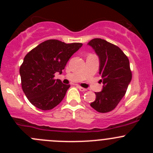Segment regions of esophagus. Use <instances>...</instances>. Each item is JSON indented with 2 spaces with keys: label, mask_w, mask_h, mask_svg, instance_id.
Returning <instances> with one entry per match:
<instances>
[{
  "label": "esophagus",
  "mask_w": 153,
  "mask_h": 153,
  "mask_svg": "<svg viewBox=\"0 0 153 153\" xmlns=\"http://www.w3.org/2000/svg\"><path fill=\"white\" fill-rule=\"evenodd\" d=\"M78 89H79V90L82 91V92H84V91H86V89H85V88L81 87V86H78Z\"/></svg>",
  "instance_id": "34e87169"
}]
</instances>
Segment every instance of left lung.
<instances>
[{"mask_svg":"<svg viewBox=\"0 0 153 153\" xmlns=\"http://www.w3.org/2000/svg\"><path fill=\"white\" fill-rule=\"evenodd\" d=\"M87 44L99 58L103 83L102 90L95 92V100L90 106L98 112H110L124 96L132 80L129 59L119 47L101 38H94Z\"/></svg>","mask_w":153,"mask_h":153,"instance_id":"1","label":"left lung"}]
</instances>
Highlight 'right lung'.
<instances>
[{
  "label": "right lung",
  "instance_id": "obj_1",
  "mask_svg": "<svg viewBox=\"0 0 153 153\" xmlns=\"http://www.w3.org/2000/svg\"><path fill=\"white\" fill-rule=\"evenodd\" d=\"M83 44L47 40L27 54L20 67L21 86L29 102L41 110L53 109L61 102L70 85L54 79Z\"/></svg>",
  "mask_w": 153,
  "mask_h": 153
}]
</instances>
